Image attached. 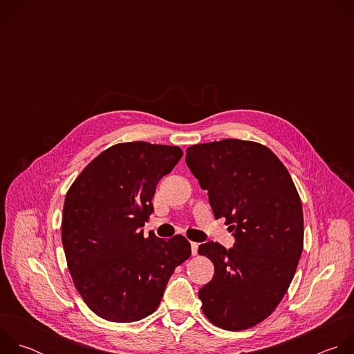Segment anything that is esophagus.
<instances>
[{
    "instance_id": "1",
    "label": "esophagus",
    "mask_w": 354,
    "mask_h": 354,
    "mask_svg": "<svg viewBox=\"0 0 354 354\" xmlns=\"http://www.w3.org/2000/svg\"><path fill=\"white\" fill-rule=\"evenodd\" d=\"M190 246H192V255H197V249H198V243L197 242H190Z\"/></svg>"
}]
</instances>
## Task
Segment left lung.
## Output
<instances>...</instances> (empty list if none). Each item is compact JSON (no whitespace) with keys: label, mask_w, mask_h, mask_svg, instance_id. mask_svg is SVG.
I'll use <instances>...</instances> for the list:
<instances>
[{"label":"left lung","mask_w":354,"mask_h":354,"mask_svg":"<svg viewBox=\"0 0 354 354\" xmlns=\"http://www.w3.org/2000/svg\"><path fill=\"white\" fill-rule=\"evenodd\" d=\"M186 165L235 236L230 249L213 241L198 246L214 265L198 290L201 310L218 328L249 329L276 310L295 274L304 246L299 194L273 151L255 141L192 145Z\"/></svg>","instance_id":"left-lung-1"}]
</instances>
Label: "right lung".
Listing matches in <instances>:
<instances>
[{
	"label": "right lung",
	"instance_id": "right-lung-1",
	"mask_svg": "<svg viewBox=\"0 0 354 354\" xmlns=\"http://www.w3.org/2000/svg\"><path fill=\"white\" fill-rule=\"evenodd\" d=\"M183 153L175 145L120 142L93 158L70 186L62 241L74 286L97 317L134 322L153 314L176 266L190 258L183 235L144 238L151 200Z\"/></svg>",
	"mask_w": 354,
	"mask_h": 354
}]
</instances>
